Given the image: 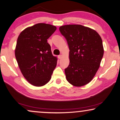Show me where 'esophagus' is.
<instances>
[{"label":"esophagus","mask_w":120,"mask_h":120,"mask_svg":"<svg viewBox=\"0 0 120 120\" xmlns=\"http://www.w3.org/2000/svg\"><path fill=\"white\" fill-rule=\"evenodd\" d=\"M58 58L59 59H61L62 58H63V55H59L58 56Z\"/></svg>","instance_id":"obj_1"}]
</instances>
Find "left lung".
Wrapping results in <instances>:
<instances>
[{
	"label": "left lung",
	"mask_w": 120,
	"mask_h": 120,
	"mask_svg": "<svg viewBox=\"0 0 120 120\" xmlns=\"http://www.w3.org/2000/svg\"><path fill=\"white\" fill-rule=\"evenodd\" d=\"M69 47L70 64L65 69L67 81L81 87L92 80L104 54L103 41L94 30L80 25L60 27Z\"/></svg>",
	"instance_id": "1"
}]
</instances>
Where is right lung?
<instances>
[{"label":"right lung","mask_w":120,"mask_h":120,"mask_svg":"<svg viewBox=\"0 0 120 120\" xmlns=\"http://www.w3.org/2000/svg\"><path fill=\"white\" fill-rule=\"evenodd\" d=\"M56 27L40 23L24 30L17 38L15 57L24 76L32 85L43 86L50 80L57 64L47 39Z\"/></svg>","instance_id":"obj_1"}]
</instances>
